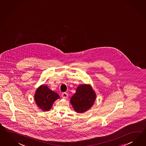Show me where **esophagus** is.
Wrapping results in <instances>:
<instances>
[{
  "instance_id": "34e87169",
  "label": "esophagus",
  "mask_w": 146,
  "mask_h": 146,
  "mask_svg": "<svg viewBox=\"0 0 146 146\" xmlns=\"http://www.w3.org/2000/svg\"><path fill=\"white\" fill-rule=\"evenodd\" d=\"M61 96H62V97L63 98L66 99V98H68V94H67V93H66V92H63V93H62Z\"/></svg>"
}]
</instances>
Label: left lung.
Listing matches in <instances>:
<instances>
[{
	"instance_id": "8db88e82",
	"label": "left lung",
	"mask_w": 146,
	"mask_h": 146,
	"mask_svg": "<svg viewBox=\"0 0 146 146\" xmlns=\"http://www.w3.org/2000/svg\"><path fill=\"white\" fill-rule=\"evenodd\" d=\"M96 99V94L90 85L78 86L70 99V103L75 111L84 113L92 107Z\"/></svg>"
}]
</instances>
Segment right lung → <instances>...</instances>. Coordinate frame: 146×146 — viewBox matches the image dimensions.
I'll use <instances>...</instances> for the list:
<instances>
[{"label": "right lung", "mask_w": 146, "mask_h": 146, "mask_svg": "<svg viewBox=\"0 0 146 146\" xmlns=\"http://www.w3.org/2000/svg\"><path fill=\"white\" fill-rule=\"evenodd\" d=\"M59 98H60L56 93L44 85L38 88L35 94V100L38 107L44 111L50 110L54 101Z\"/></svg>", "instance_id": "right-lung-1"}]
</instances>
